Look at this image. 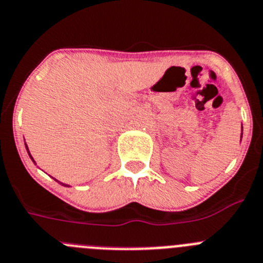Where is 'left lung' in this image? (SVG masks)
Masks as SVG:
<instances>
[{
	"instance_id": "1",
	"label": "left lung",
	"mask_w": 263,
	"mask_h": 263,
	"mask_svg": "<svg viewBox=\"0 0 263 263\" xmlns=\"http://www.w3.org/2000/svg\"><path fill=\"white\" fill-rule=\"evenodd\" d=\"M241 137H242V134H241Z\"/></svg>"
}]
</instances>
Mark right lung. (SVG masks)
Wrapping results in <instances>:
<instances>
[{
  "label": "right lung",
  "instance_id": "obj_1",
  "mask_svg": "<svg viewBox=\"0 0 263 263\" xmlns=\"http://www.w3.org/2000/svg\"><path fill=\"white\" fill-rule=\"evenodd\" d=\"M25 145H26V149H27V153H28V156H30V158H31V160H32V161H34V158H32L31 153H30V151H28V148H27V144H26V143H25ZM34 162H35V161H34ZM61 184H63V186H67V184H64V183H61ZM68 187H69V186H68Z\"/></svg>",
  "mask_w": 263,
  "mask_h": 263
}]
</instances>
